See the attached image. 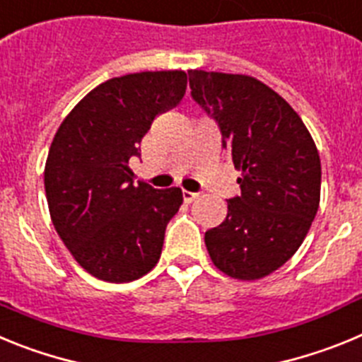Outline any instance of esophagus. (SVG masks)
Instances as JSON below:
<instances>
[{
    "label": "esophagus",
    "mask_w": 362,
    "mask_h": 362,
    "mask_svg": "<svg viewBox=\"0 0 362 362\" xmlns=\"http://www.w3.org/2000/svg\"><path fill=\"white\" fill-rule=\"evenodd\" d=\"M197 197H199V194H197V192L183 190V199H185V203H192V201H196Z\"/></svg>",
    "instance_id": "obj_1"
}]
</instances>
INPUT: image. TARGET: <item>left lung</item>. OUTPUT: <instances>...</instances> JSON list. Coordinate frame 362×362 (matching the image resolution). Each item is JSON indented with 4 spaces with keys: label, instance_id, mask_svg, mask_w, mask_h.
<instances>
[{
    "label": "left lung",
    "instance_id": "left-lung-1",
    "mask_svg": "<svg viewBox=\"0 0 362 362\" xmlns=\"http://www.w3.org/2000/svg\"><path fill=\"white\" fill-rule=\"evenodd\" d=\"M188 79L241 172L226 219L204 233L210 259L233 279L270 276L296 254L317 214V146L299 114L259 79L204 70H188Z\"/></svg>",
    "mask_w": 362,
    "mask_h": 362
}]
</instances>
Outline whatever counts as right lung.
<instances>
[{"instance_id": "1", "label": "right lung", "mask_w": 362, "mask_h": 362, "mask_svg": "<svg viewBox=\"0 0 362 362\" xmlns=\"http://www.w3.org/2000/svg\"><path fill=\"white\" fill-rule=\"evenodd\" d=\"M183 70L127 74L90 90L57 129L45 165L54 228L88 274L130 283L159 261L181 188L134 185L130 158L156 116L183 99Z\"/></svg>"}]
</instances>
